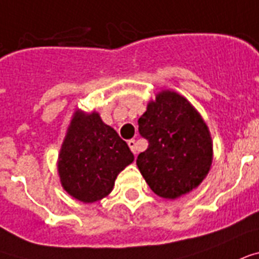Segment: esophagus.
Returning a JSON list of instances; mask_svg holds the SVG:
<instances>
[{
    "label": "esophagus",
    "instance_id": "34e87169",
    "mask_svg": "<svg viewBox=\"0 0 259 259\" xmlns=\"http://www.w3.org/2000/svg\"><path fill=\"white\" fill-rule=\"evenodd\" d=\"M128 147L131 148V151L134 152V154H136V142L134 139L128 140Z\"/></svg>",
    "mask_w": 259,
    "mask_h": 259
}]
</instances>
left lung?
<instances>
[{
	"mask_svg": "<svg viewBox=\"0 0 259 259\" xmlns=\"http://www.w3.org/2000/svg\"><path fill=\"white\" fill-rule=\"evenodd\" d=\"M138 124L148 147L138 155L136 165L154 193L177 198L200 185L211 167L212 140L186 98L162 92Z\"/></svg>",
	"mask_w": 259,
	"mask_h": 259,
	"instance_id": "8db88e82",
	"label": "left lung"
}]
</instances>
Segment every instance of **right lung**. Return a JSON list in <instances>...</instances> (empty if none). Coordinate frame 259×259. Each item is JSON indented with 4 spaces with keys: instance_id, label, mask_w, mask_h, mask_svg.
I'll list each match as a JSON object with an SVG mask.
<instances>
[{
    "instance_id": "1",
    "label": "right lung",
    "mask_w": 259,
    "mask_h": 259,
    "mask_svg": "<svg viewBox=\"0 0 259 259\" xmlns=\"http://www.w3.org/2000/svg\"><path fill=\"white\" fill-rule=\"evenodd\" d=\"M132 161L128 144L98 113L77 112L62 144L58 170L67 193L94 202L111 193L117 174Z\"/></svg>"
}]
</instances>
